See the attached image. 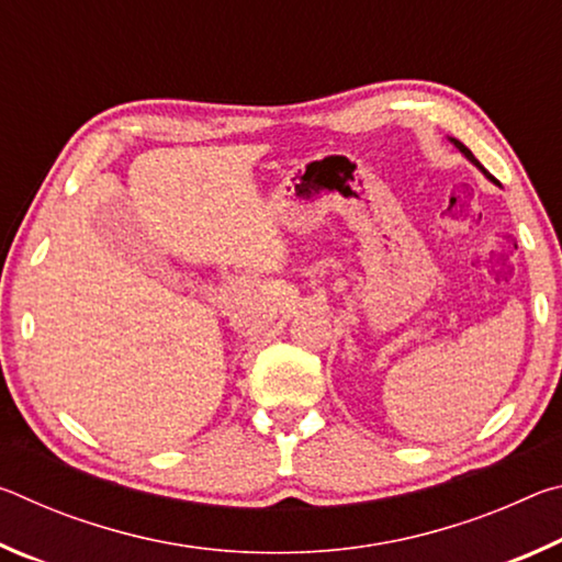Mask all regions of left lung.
<instances>
[{"mask_svg":"<svg viewBox=\"0 0 562 562\" xmlns=\"http://www.w3.org/2000/svg\"><path fill=\"white\" fill-rule=\"evenodd\" d=\"M449 140H451V144H453L456 148H459V150H461V154L465 156V160H471V164H473L475 168H479V170H481V173H483V176H486V178L491 180V183H496V178H493V176L488 173V170H486V168H483V166L479 164V160H475V156L471 154V150H469V148H465V146L461 144V140H456V138H449Z\"/></svg>","mask_w":562,"mask_h":562,"instance_id":"left-lung-1","label":"left lung"}]
</instances>
